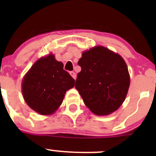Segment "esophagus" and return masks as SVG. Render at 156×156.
Listing matches in <instances>:
<instances>
[{"label":"esophagus","instance_id":"esophagus-1","mask_svg":"<svg viewBox=\"0 0 156 156\" xmlns=\"http://www.w3.org/2000/svg\"><path fill=\"white\" fill-rule=\"evenodd\" d=\"M69 74H70L71 76H72V78H74V79H75V80L76 79V74H75V72H69Z\"/></svg>","mask_w":156,"mask_h":156}]
</instances>
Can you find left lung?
Segmentation results:
<instances>
[{"label":"left lung","mask_w":156,"mask_h":156,"mask_svg":"<svg viewBox=\"0 0 156 156\" xmlns=\"http://www.w3.org/2000/svg\"><path fill=\"white\" fill-rule=\"evenodd\" d=\"M75 88L93 113L106 115L116 111L125 101L130 75L123 58L102 46L86 50L78 62Z\"/></svg>","instance_id":"8db88e82"}]
</instances>
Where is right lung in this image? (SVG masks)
I'll use <instances>...</instances> for the list:
<instances>
[{
  "mask_svg": "<svg viewBox=\"0 0 156 156\" xmlns=\"http://www.w3.org/2000/svg\"><path fill=\"white\" fill-rule=\"evenodd\" d=\"M75 80L53 54L36 61L26 74L22 91L28 106L44 115H52L62 104L66 92Z\"/></svg>",
  "mask_w": 156,
  "mask_h": 156,
  "instance_id": "obj_1",
  "label": "right lung"
}]
</instances>
